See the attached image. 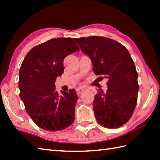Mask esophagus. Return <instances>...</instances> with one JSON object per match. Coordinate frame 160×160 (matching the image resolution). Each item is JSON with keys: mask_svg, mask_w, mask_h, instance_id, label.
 I'll return each instance as SVG.
<instances>
[{"mask_svg": "<svg viewBox=\"0 0 160 160\" xmlns=\"http://www.w3.org/2000/svg\"><path fill=\"white\" fill-rule=\"evenodd\" d=\"M85 90V89L84 88H82V87H80V88H78L76 89L77 93H78V94H80L81 92H82V91H84Z\"/></svg>", "mask_w": 160, "mask_h": 160, "instance_id": "obj_1", "label": "esophagus"}]
</instances>
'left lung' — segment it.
<instances>
[{"label":"left lung","instance_id":"1","mask_svg":"<svg viewBox=\"0 0 160 160\" xmlns=\"http://www.w3.org/2000/svg\"><path fill=\"white\" fill-rule=\"evenodd\" d=\"M74 41L90 58L95 74L108 79L106 92L99 90L94 97L97 121L105 128H119L132 116L139 90L138 73L128 51L118 42L103 37H82Z\"/></svg>","mask_w":160,"mask_h":160}]
</instances>
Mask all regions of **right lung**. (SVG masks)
I'll use <instances>...</instances> for the list:
<instances>
[{"label": "right lung", "instance_id": "1", "mask_svg": "<svg viewBox=\"0 0 160 160\" xmlns=\"http://www.w3.org/2000/svg\"><path fill=\"white\" fill-rule=\"evenodd\" d=\"M79 49L70 37L52 39L32 48L21 65L20 97L32 121L45 131H62L73 123L76 92L59 95L55 82L63 74L65 57Z\"/></svg>", "mask_w": 160, "mask_h": 160}]
</instances>
